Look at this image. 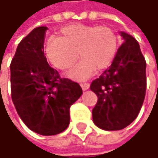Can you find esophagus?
I'll use <instances>...</instances> for the list:
<instances>
[{
    "instance_id": "1",
    "label": "esophagus",
    "mask_w": 158,
    "mask_h": 158,
    "mask_svg": "<svg viewBox=\"0 0 158 158\" xmlns=\"http://www.w3.org/2000/svg\"><path fill=\"white\" fill-rule=\"evenodd\" d=\"M80 86L82 87L83 91H86V90L89 89L90 85L88 83H82V84H80Z\"/></svg>"
}]
</instances>
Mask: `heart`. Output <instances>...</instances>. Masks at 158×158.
Here are the masks:
<instances>
[{
  "mask_svg": "<svg viewBox=\"0 0 158 158\" xmlns=\"http://www.w3.org/2000/svg\"><path fill=\"white\" fill-rule=\"evenodd\" d=\"M118 51V38L107 27L73 24L63 28L59 36H52L46 43L47 58L59 70L69 71L78 59L81 61L70 77L85 80L97 71L107 68Z\"/></svg>",
  "mask_w": 158,
  "mask_h": 158,
  "instance_id": "obj_1",
  "label": "heart"
}]
</instances>
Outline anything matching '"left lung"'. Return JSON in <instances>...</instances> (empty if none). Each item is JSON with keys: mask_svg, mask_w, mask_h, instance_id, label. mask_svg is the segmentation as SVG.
<instances>
[{"mask_svg": "<svg viewBox=\"0 0 158 158\" xmlns=\"http://www.w3.org/2000/svg\"><path fill=\"white\" fill-rule=\"evenodd\" d=\"M123 39L109 68L90 85L98 101L93 121L104 130H120L137 117L146 92V61L138 42L124 31Z\"/></svg>", "mask_w": 158, "mask_h": 158, "instance_id": "1", "label": "left lung"}]
</instances>
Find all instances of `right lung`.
<instances>
[{"instance_id": "add662e5", "label": "right lung", "mask_w": 158, "mask_h": 158, "mask_svg": "<svg viewBox=\"0 0 158 158\" xmlns=\"http://www.w3.org/2000/svg\"><path fill=\"white\" fill-rule=\"evenodd\" d=\"M47 27L35 28L20 42L10 64L11 97L30 130L54 135L70 123V106L83 94L78 83L60 78L47 62L44 44Z\"/></svg>"}]
</instances>
